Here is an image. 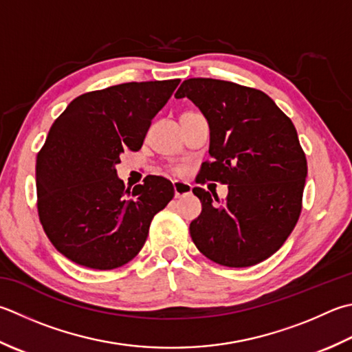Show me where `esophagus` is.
Listing matches in <instances>:
<instances>
[{"label": "esophagus", "instance_id": "esophagus-1", "mask_svg": "<svg viewBox=\"0 0 352 352\" xmlns=\"http://www.w3.org/2000/svg\"><path fill=\"white\" fill-rule=\"evenodd\" d=\"M174 192H175L177 198L189 195V194H192V184L177 180V182H174Z\"/></svg>", "mask_w": 352, "mask_h": 352}]
</instances>
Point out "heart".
<instances>
[{
  "label": "heart",
  "instance_id": "1",
  "mask_svg": "<svg viewBox=\"0 0 352 352\" xmlns=\"http://www.w3.org/2000/svg\"><path fill=\"white\" fill-rule=\"evenodd\" d=\"M174 174H183V169L182 168H175L174 169Z\"/></svg>",
  "mask_w": 352,
  "mask_h": 352
}]
</instances>
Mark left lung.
<instances>
[{
  "instance_id": "left-lung-1",
  "label": "left lung",
  "mask_w": 352,
  "mask_h": 352,
  "mask_svg": "<svg viewBox=\"0 0 352 352\" xmlns=\"http://www.w3.org/2000/svg\"><path fill=\"white\" fill-rule=\"evenodd\" d=\"M175 98L194 102L209 122L212 163L199 183L210 178L229 188L224 199L192 189L203 206L189 226L197 249L235 268L270 258L302 209L307 158L293 122L265 93L227 80L188 79Z\"/></svg>"
}]
</instances>
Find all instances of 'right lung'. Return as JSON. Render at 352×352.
Listing matches in <instances>:
<instances>
[{"label":"right lung","instance_id":"obj_1","mask_svg":"<svg viewBox=\"0 0 352 352\" xmlns=\"http://www.w3.org/2000/svg\"><path fill=\"white\" fill-rule=\"evenodd\" d=\"M178 84L129 82L85 93L48 131L36 160L38 213L54 249L73 263L94 270L126 264L174 197L172 183L157 175L125 189L116 166L126 149L142 148Z\"/></svg>","mask_w":352,"mask_h":352}]
</instances>
